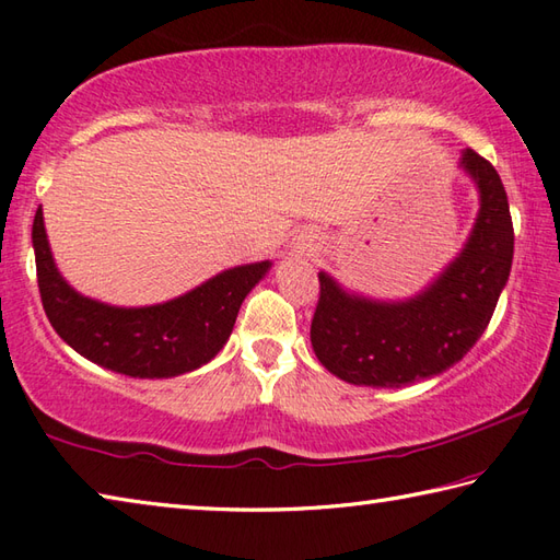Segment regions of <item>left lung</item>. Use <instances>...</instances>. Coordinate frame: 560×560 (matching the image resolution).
Returning <instances> with one entry per match:
<instances>
[{
  "instance_id": "8db88e82",
  "label": "left lung",
  "mask_w": 560,
  "mask_h": 560,
  "mask_svg": "<svg viewBox=\"0 0 560 560\" xmlns=\"http://www.w3.org/2000/svg\"><path fill=\"white\" fill-rule=\"evenodd\" d=\"M462 167L478 184L480 213L462 255L424 293L378 303L317 273L311 342L330 374L354 386L400 388L454 366L486 332L512 269L514 228L495 167L470 148Z\"/></svg>"
}]
</instances>
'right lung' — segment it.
<instances>
[{
	"label": "right lung",
	"mask_w": 560,
	"mask_h": 560,
	"mask_svg": "<svg viewBox=\"0 0 560 560\" xmlns=\"http://www.w3.org/2000/svg\"><path fill=\"white\" fill-rule=\"evenodd\" d=\"M31 235L43 311L55 332L84 359L133 378L179 376L211 361L233 332L245 295L269 269V261L235 267L162 305L114 308L65 283L55 269L40 208Z\"/></svg>",
	"instance_id": "add662e5"
}]
</instances>
